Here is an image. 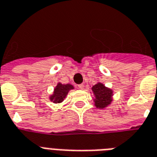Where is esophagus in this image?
<instances>
[{"instance_id":"34e87169","label":"esophagus","mask_w":157,"mask_h":157,"mask_svg":"<svg viewBox=\"0 0 157 157\" xmlns=\"http://www.w3.org/2000/svg\"><path fill=\"white\" fill-rule=\"evenodd\" d=\"M78 88H79V89H81V90L84 89V85H83V84L78 85Z\"/></svg>"}]
</instances>
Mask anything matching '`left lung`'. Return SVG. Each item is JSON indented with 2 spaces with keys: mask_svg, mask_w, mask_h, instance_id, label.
<instances>
[{
  "mask_svg": "<svg viewBox=\"0 0 157 157\" xmlns=\"http://www.w3.org/2000/svg\"><path fill=\"white\" fill-rule=\"evenodd\" d=\"M92 91L94 94L93 101L96 107L104 109L111 104L113 101V91L110 88L99 82L92 86Z\"/></svg>",
  "mask_w": 157,
  "mask_h": 157,
  "instance_id": "obj_1",
  "label": "left lung"
}]
</instances>
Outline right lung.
<instances>
[{"instance_id":"1","label":"right lung","mask_w":157,"mask_h":157,"mask_svg":"<svg viewBox=\"0 0 157 157\" xmlns=\"http://www.w3.org/2000/svg\"><path fill=\"white\" fill-rule=\"evenodd\" d=\"M74 88H75L74 86L72 84H70V83L63 84L61 82H58L54 88L53 93L50 96V101L53 103H56V104L61 103L64 101V99L66 98L68 92Z\"/></svg>"}]
</instances>
